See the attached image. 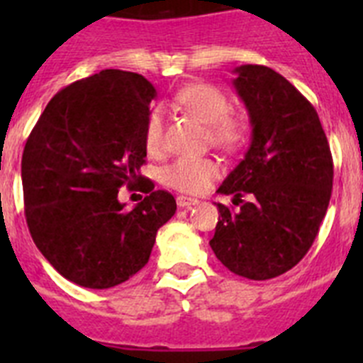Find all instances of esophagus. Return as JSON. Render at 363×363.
<instances>
[{"label":"esophagus","instance_id":"esophagus-1","mask_svg":"<svg viewBox=\"0 0 363 363\" xmlns=\"http://www.w3.org/2000/svg\"><path fill=\"white\" fill-rule=\"evenodd\" d=\"M176 203H178V207H182V209H191V207H194V205L200 203V200H196V198L178 196L176 198Z\"/></svg>","mask_w":363,"mask_h":363}]
</instances>
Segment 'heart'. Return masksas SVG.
Here are the masks:
<instances>
[{
    "label": "heart",
    "mask_w": 363,
    "mask_h": 363,
    "mask_svg": "<svg viewBox=\"0 0 363 363\" xmlns=\"http://www.w3.org/2000/svg\"><path fill=\"white\" fill-rule=\"evenodd\" d=\"M176 101L179 107L209 125L211 138L218 147L238 149L247 140L249 125L242 116L230 114L229 98L218 86L194 83L182 89ZM143 142L150 152H158L163 147V112L160 107H154L147 116ZM220 163L213 158L182 156L163 169L162 178L163 184L176 191L200 194L220 176Z\"/></svg>",
    "instance_id": "heart-1"
}]
</instances>
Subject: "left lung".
<instances>
[{
    "mask_svg": "<svg viewBox=\"0 0 363 363\" xmlns=\"http://www.w3.org/2000/svg\"><path fill=\"white\" fill-rule=\"evenodd\" d=\"M234 72L251 145L218 192L242 205H216L209 245L234 274L269 280L293 269L313 245L331 200L333 156L314 107L281 74L264 65ZM245 194L249 202L241 200Z\"/></svg>",
    "mask_w": 363,
    "mask_h": 363,
    "instance_id": "obj_1",
    "label": "left lung"
}]
</instances>
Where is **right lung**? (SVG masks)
Wrapping results in <instances>:
<instances>
[{
  "label": "right lung",
  "instance_id": "right-lung-1",
  "mask_svg": "<svg viewBox=\"0 0 363 363\" xmlns=\"http://www.w3.org/2000/svg\"><path fill=\"white\" fill-rule=\"evenodd\" d=\"M156 89L136 72L105 69L62 89L34 125L21 158L25 218L49 264L69 281L108 289L149 262L156 233L176 213L171 192L140 174ZM149 197L127 211L117 191Z\"/></svg>",
  "mask_w": 363,
  "mask_h": 363
}]
</instances>
